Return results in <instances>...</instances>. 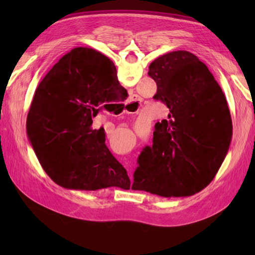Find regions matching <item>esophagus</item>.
I'll list each match as a JSON object with an SVG mask.
<instances>
[{
    "label": "esophagus",
    "instance_id": "1",
    "mask_svg": "<svg viewBox=\"0 0 255 255\" xmlns=\"http://www.w3.org/2000/svg\"><path fill=\"white\" fill-rule=\"evenodd\" d=\"M139 103V97L137 96V94H133V96L130 98V100L128 101L127 105H131V106H135V105H138ZM126 112V111H125ZM128 174L131 176V170L128 169Z\"/></svg>",
    "mask_w": 255,
    "mask_h": 255
}]
</instances>
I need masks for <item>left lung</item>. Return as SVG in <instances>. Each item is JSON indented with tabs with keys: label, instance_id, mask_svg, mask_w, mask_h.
<instances>
[{
	"label": "left lung",
	"instance_id": "1",
	"mask_svg": "<svg viewBox=\"0 0 255 255\" xmlns=\"http://www.w3.org/2000/svg\"><path fill=\"white\" fill-rule=\"evenodd\" d=\"M155 100L170 109L155 125L152 147L138 157L132 190L159 197H188L215 178L232 140V119L222 88L204 63L176 50L150 63Z\"/></svg>",
	"mask_w": 255,
	"mask_h": 255
}]
</instances>
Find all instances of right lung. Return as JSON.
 Masks as SVG:
<instances>
[{"label":"right lung","instance_id":"right-lung-1","mask_svg":"<svg viewBox=\"0 0 255 255\" xmlns=\"http://www.w3.org/2000/svg\"><path fill=\"white\" fill-rule=\"evenodd\" d=\"M112 60L92 48L64 55L38 85L27 118V135L49 178L65 189L130 188L127 171L106 146L93 118L122 100Z\"/></svg>","mask_w":255,"mask_h":255}]
</instances>
